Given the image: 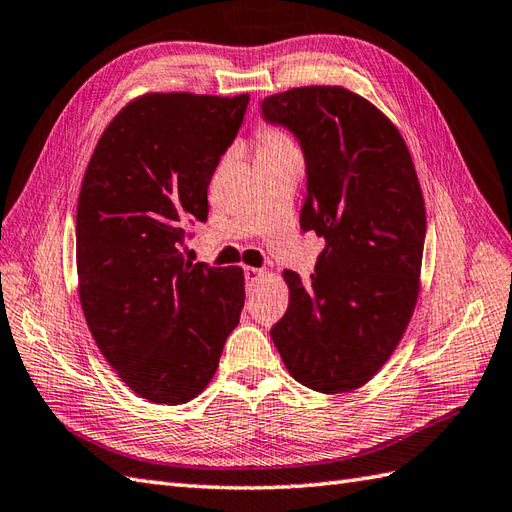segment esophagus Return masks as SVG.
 I'll use <instances>...</instances> for the list:
<instances>
[{"label":"esophagus","mask_w":512,"mask_h":512,"mask_svg":"<svg viewBox=\"0 0 512 512\" xmlns=\"http://www.w3.org/2000/svg\"><path fill=\"white\" fill-rule=\"evenodd\" d=\"M265 276H267L265 269H258V267H247L245 269V282H247V286H254L256 282H260Z\"/></svg>","instance_id":"esophagus-1"}]
</instances>
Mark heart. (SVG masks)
<instances>
[{
    "label": "heart",
    "mask_w": 512,
    "mask_h": 512,
    "mask_svg": "<svg viewBox=\"0 0 512 512\" xmlns=\"http://www.w3.org/2000/svg\"><path fill=\"white\" fill-rule=\"evenodd\" d=\"M256 141H258L256 154H280V152H293L295 149V143L289 136V132L273 126L258 130Z\"/></svg>",
    "instance_id": "obj_1"
}]
</instances>
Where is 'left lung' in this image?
<instances>
[{
	"label": "left lung",
	"mask_w": 512,
	"mask_h": 512,
	"mask_svg": "<svg viewBox=\"0 0 512 512\" xmlns=\"http://www.w3.org/2000/svg\"><path fill=\"white\" fill-rule=\"evenodd\" d=\"M263 117L302 143L299 221L326 239L310 280L282 273L289 308L271 339L299 384L350 393L389 360L417 306L426 204L413 156L395 123L345 86L269 95Z\"/></svg>",
	"instance_id": "obj_1"
}]
</instances>
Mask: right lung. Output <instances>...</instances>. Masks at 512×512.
I'll use <instances>...</instances> for the list:
<instances>
[{
	"label": "right lung",
	"mask_w": 512,
	"mask_h": 512,
	"mask_svg": "<svg viewBox=\"0 0 512 512\" xmlns=\"http://www.w3.org/2000/svg\"><path fill=\"white\" fill-rule=\"evenodd\" d=\"M249 95L145 93L99 136L78 197L76 265L99 352L154 404H186L219 367L245 304L241 267L182 258Z\"/></svg>",
	"instance_id": "1"
}]
</instances>
